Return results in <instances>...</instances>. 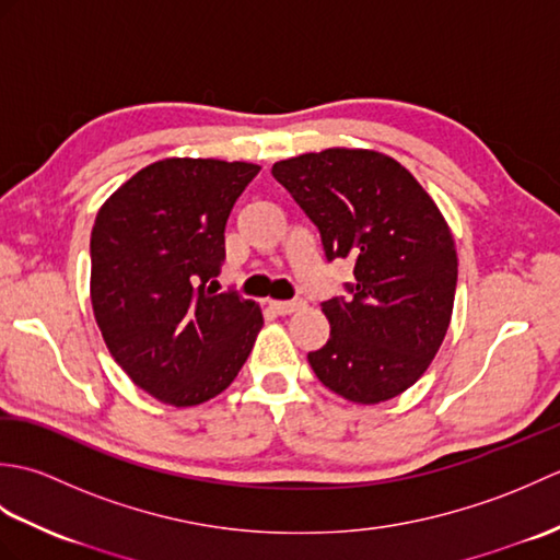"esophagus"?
<instances>
[{
    "label": "esophagus",
    "instance_id": "obj_1",
    "mask_svg": "<svg viewBox=\"0 0 560 560\" xmlns=\"http://www.w3.org/2000/svg\"><path fill=\"white\" fill-rule=\"evenodd\" d=\"M269 305L279 315H293V313H299V311H303V307H305L303 301H271Z\"/></svg>",
    "mask_w": 560,
    "mask_h": 560
}]
</instances>
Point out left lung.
<instances>
[{"instance_id": "obj_1", "label": "left lung", "mask_w": 560, "mask_h": 560, "mask_svg": "<svg viewBox=\"0 0 560 560\" xmlns=\"http://www.w3.org/2000/svg\"><path fill=\"white\" fill-rule=\"evenodd\" d=\"M319 229L327 259H351L349 299L323 303L329 339L307 353L319 383L380 404L419 380L443 343L457 289L450 225L387 153L335 147L271 165Z\"/></svg>"}]
</instances>
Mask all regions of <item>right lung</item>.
I'll return each mask as SVG.
<instances>
[{
    "label": "right lung",
    "mask_w": 560,
    "mask_h": 560,
    "mask_svg": "<svg viewBox=\"0 0 560 560\" xmlns=\"http://www.w3.org/2000/svg\"><path fill=\"white\" fill-rule=\"evenodd\" d=\"M257 163L163 159L105 199L91 231V305L105 347L137 387L197 407L241 373L265 317L207 283Z\"/></svg>",
    "instance_id": "right-lung-1"
}]
</instances>
